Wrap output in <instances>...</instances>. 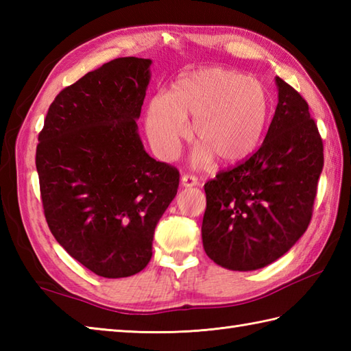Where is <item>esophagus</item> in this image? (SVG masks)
Listing matches in <instances>:
<instances>
[{"label": "esophagus", "mask_w": 351, "mask_h": 351, "mask_svg": "<svg viewBox=\"0 0 351 351\" xmlns=\"http://www.w3.org/2000/svg\"><path fill=\"white\" fill-rule=\"evenodd\" d=\"M197 178L195 175H184L181 178V184L184 185V187H195V185H197Z\"/></svg>", "instance_id": "1"}]
</instances>
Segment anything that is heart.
I'll return each mask as SVG.
<instances>
[{
	"label": "heart",
	"instance_id": "b5f03b06",
	"mask_svg": "<svg viewBox=\"0 0 351 351\" xmlns=\"http://www.w3.org/2000/svg\"><path fill=\"white\" fill-rule=\"evenodd\" d=\"M270 95L258 80L228 69H204L182 77L169 96L158 95L147 107L149 138L162 156L173 158L189 137L202 146L195 152L196 164L215 155L221 162H235L258 146L270 117Z\"/></svg>",
	"mask_w": 351,
	"mask_h": 351
}]
</instances>
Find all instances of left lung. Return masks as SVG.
Masks as SVG:
<instances>
[{
    "label": "left lung",
    "mask_w": 351,
    "mask_h": 351,
    "mask_svg": "<svg viewBox=\"0 0 351 351\" xmlns=\"http://www.w3.org/2000/svg\"><path fill=\"white\" fill-rule=\"evenodd\" d=\"M279 102L258 151L205 184L202 241L229 270L274 263L308 229L324 155L302 95L276 77Z\"/></svg>",
    "instance_id": "left-lung-1"
}]
</instances>
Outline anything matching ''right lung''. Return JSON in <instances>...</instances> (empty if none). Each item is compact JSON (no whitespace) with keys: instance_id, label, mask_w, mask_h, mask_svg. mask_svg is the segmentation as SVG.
Returning <instances> with one entry per match:
<instances>
[{"instance_id":"right-lung-1","label":"right lung","mask_w":351,"mask_h":351,"mask_svg":"<svg viewBox=\"0 0 351 351\" xmlns=\"http://www.w3.org/2000/svg\"><path fill=\"white\" fill-rule=\"evenodd\" d=\"M149 58H114L56 96L36 149L45 219L57 243L102 278H128L152 258L156 223L180 171L154 160L137 132Z\"/></svg>"}]
</instances>
